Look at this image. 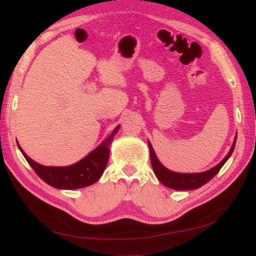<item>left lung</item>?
<instances>
[{
  "instance_id": "1",
  "label": "left lung",
  "mask_w": 256,
  "mask_h": 256,
  "mask_svg": "<svg viewBox=\"0 0 256 256\" xmlns=\"http://www.w3.org/2000/svg\"><path fill=\"white\" fill-rule=\"evenodd\" d=\"M236 138H237V136H235L234 144H233V146H232L230 152L226 154V157L224 158L218 166H216L214 168L208 170V171H206V172L196 173V174L175 173V172L170 171V170H168L166 168H164L160 164V161L157 159V156L154 152L152 146L150 142L148 141L150 161H152V166L154 168V174H156L159 182L162 184H164L166 187H168V188L174 189V190L198 189L200 187H202V186L205 184L206 182H208L212 180V178H214L216 175V173L220 171L221 168L224 166V164H226L228 159L230 157V154L234 152Z\"/></svg>"
}]
</instances>
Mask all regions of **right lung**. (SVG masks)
<instances>
[{
    "mask_svg": "<svg viewBox=\"0 0 256 256\" xmlns=\"http://www.w3.org/2000/svg\"><path fill=\"white\" fill-rule=\"evenodd\" d=\"M118 129L120 126L116 127L113 132L96 150L79 162L69 166H42L28 157L19 144H17L28 164L44 182L56 189H80L95 184L102 175L108 164V160H109L110 145Z\"/></svg>",
    "mask_w": 256,
    "mask_h": 256,
    "instance_id": "add662e5",
    "label": "right lung"
}]
</instances>
